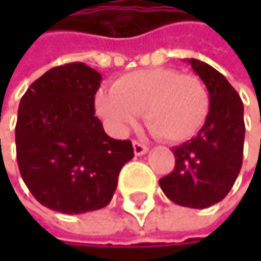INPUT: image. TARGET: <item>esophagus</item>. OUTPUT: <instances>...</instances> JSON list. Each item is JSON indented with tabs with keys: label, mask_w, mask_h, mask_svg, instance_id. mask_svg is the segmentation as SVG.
Returning a JSON list of instances; mask_svg holds the SVG:
<instances>
[{
	"label": "esophagus",
	"mask_w": 261,
	"mask_h": 261,
	"mask_svg": "<svg viewBox=\"0 0 261 261\" xmlns=\"http://www.w3.org/2000/svg\"><path fill=\"white\" fill-rule=\"evenodd\" d=\"M133 148H134V154H136V155H143V154H146L148 149H149L146 145H143V143H140V142H137V140L133 142Z\"/></svg>",
	"instance_id": "esophagus-1"
}]
</instances>
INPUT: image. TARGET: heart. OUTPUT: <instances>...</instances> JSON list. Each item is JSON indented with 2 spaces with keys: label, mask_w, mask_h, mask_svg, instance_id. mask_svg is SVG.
Instances as JSON below:
<instances>
[{
  "label": "heart",
  "mask_w": 261,
  "mask_h": 261,
  "mask_svg": "<svg viewBox=\"0 0 261 261\" xmlns=\"http://www.w3.org/2000/svg\"><path fill=\"white\" fill-rule=\"evenodd\" d=\"M95 107L116 134L131 130L145 113L148 128L160 139L178 143L193 137L210 110L205 84L175 69H143L122 75L112 89L101 90Z\"/></svg>",
  "instance_id": "1"
}]
</instances>
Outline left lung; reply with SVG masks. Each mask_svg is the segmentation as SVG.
Here are the masks:
<instances>
[{
	"mask_svg": "<svg viewBox=\"0 0 261 261\" xmlns=\"http://www.w3.org/2000/svg\"><path fill=\"white\" fill-rule=\"evenodd\" d=\"M210 95L208 116L198 134L172 148L174 171L160 178L165 195L175 204L207 208L231 190L243 159V102L227 79L210 65L187 60Z\"/></svg>",
	"mask_w": 261,
	"mask_h": 261,
	"instance_id": "obj_1",
	"label": "left lung"
}]
</instances>
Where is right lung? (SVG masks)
<instances>
[{"mask_svg":"<svg viewBox=\"0 0 261 261\" xmlns=\"http://www.w3.org/2000/svg\"><path fill=\"white\" fill-rule=\"evenodd\" d=\"M99 86V72L74 62L45 72L19 102L21 177L42 205L65 215L106 207L122 166L134 157L130 140L107 136L95 116Z\"/></svg>","mask_w":261,"mask_h":261,"instance_id":"add662e5","label":"right lung"}]
</instances>
